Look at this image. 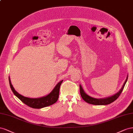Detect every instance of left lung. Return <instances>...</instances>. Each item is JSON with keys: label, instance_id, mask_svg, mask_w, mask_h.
<instances>
[{"label": "left lung", "instance_id": "obj_1", "mask_svg": "<svg viewBox=\"0 0 133 133\" xmlns=\"http://www.w3.org/2000/svg\"><path fill=\"white\" fill-rule=\"evenodd\" d=\"M128 76H127L126 80L125 81L124 85H123L121 89L119 91V92L110 97H108L104 98H96L92 97L89 96L88 95H87L83 89L82 88V86L79 85V92H80L81 96L83 100L90 104L95 105H105L110 104H111V102L116 100L117 98L119 97L121 93L122 92L124 88V86L125 85V83L128 80Z\"/></svg>", "mask_w": 133, "mask_h": 133}]
</instances>
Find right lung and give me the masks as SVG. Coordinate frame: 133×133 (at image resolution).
<instances>
[{
	"label": "right lung",
	"mask_w": 133,
	"mask_h": 133,
	"mask_svg": "<svg viewBox=\"0 0 133 133\" xmlns=\"http://www.w3.org/2000/svg\"><path fill=\"white\" fill-rule=\"evenodd\" d=\"M9 81L11 90H12L13 94L19 98V99H20L24 104L28 106L29 107L34 109H41L50 106L52 104H55V102H56V101H57L59 96L60 86L61 85L62 82H63V80L59 82L56 85L54 90H53L48 95H47V96L35 98L26 97L19 94L14 89L13 85H12V83H11L9 77Z\"/></svg>",
	"instance_id": "add662e5"
}]
</instances>
